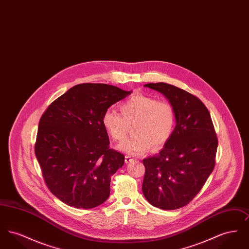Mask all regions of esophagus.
Instances as JSON below:
<instances>
[{
  "instance_id": "1",
  "label": "esophagus",
  "mask_w": 249,
  "mask_h": 249,
  "mask_svg": "<svg viewBox=\"0 0 249 249\" xmlns=\"http://www.w3.org/2000/svg\"><path fill=\"white\" fill-rule=\"evenodd\" d=\"M133 160H134L131 159V157H130V156H126V157H125V162H126V163H130V162L133 161Z\"/></svg>"
}]
</instances>
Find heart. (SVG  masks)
<instances>
[{
  "label": "heart",
  "mask_w": 249,
  "mask_h": 249,
  "mask_svg": "<svg viewBox=\"0 0 249 249\" xmlns=\"http://www.w3.org/2000/svg\"><path fill=\"white\" fill-rule=\"evenodd\" d=\"M120 112L121 115L107 109L103 116V125L116 142L122 141L132 126L133 134L118 145V149L126 154L139 156L150 147L157 149L172 134L175 111L168 101L136 93L120 106Z\"/></svg>",
  "instance_id": "1"
}]
</instances>
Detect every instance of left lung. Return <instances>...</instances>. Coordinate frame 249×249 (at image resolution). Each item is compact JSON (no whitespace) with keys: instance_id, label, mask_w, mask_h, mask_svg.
Masks as SVG:
<instances>
[{"instance_id":"1","label":"left lung","mask_w":249,"mask_h":249,"mask_svg":"<svg viewBox=\"0 0 249 249\" xmlns=\"http://www.w3.org/2000/svg\"><path fill=\"white\" fill-rule=\"evenodd\" d=\"M144 87L164 95L176 127L160 152L142 160V193L155 207L175 210L192 201L213 172L217 138L210 113L197 97L162 82Z\"/></svg>"}]
</instances>
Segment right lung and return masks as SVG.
<instances>
[{"label":"right lung","mask_w":249,"mask_h":249,"mask_svg":"<svg viewBox=\"0 0 249 249\" xmlns=\"http://www.w3.org/2000/svg\"><path fill=\"white\" fill-rule=\"evenodd\" d=\"M131 93L107 84H79L55 100L39 121L36 159L48 189L74 208L107 201L124 155L109 148L103 116Z\"/></svg>","instance_id":"add662e5"}]
</instances>
